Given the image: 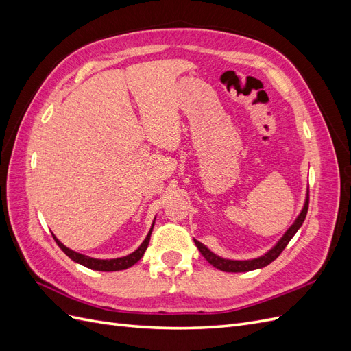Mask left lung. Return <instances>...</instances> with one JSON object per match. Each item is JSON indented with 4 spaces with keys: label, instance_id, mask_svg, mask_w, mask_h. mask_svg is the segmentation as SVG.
I'll list each match as a JSON object with an SVG mask.
<instances>
[{
    "label": "left lung",
    "instance_id": "obj_1",
    "mask_svg": "<svg viewBox=\"0 0 351 351\" xmlns=\"http://www.w3.org/2000/svg\"><path fill=\"white\" fill-rule=\"evenodd\" d=\"M307 208H309V187H307L306 199H304V204H303L300 214L297 215V218L294 219L293 224L289 227V230L284 232L282 237L277 243H275L267 253H263L262 256H258V258L244 259V261L227 259V258L218 256L217 253H214L210 249H208L205 244H202L197 240H195V244H196V247L199 249V252L202 253V256H204L212 265V267H215L219 271H224V272H247V271H253V269H261V268L267 267V265H269L271 262L277 259L280 256V253L285 249L287 244H289V241L294 237L295 232L299 231V228L302 227L303 221L306 218Z\"/></svg>",
    "mask_w": 351,
    "mask_h": 351
}]
</instances>
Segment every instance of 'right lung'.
I'll return each mask as SVG.
<instances>
[{"mask_svg":"<svg viewBox=\"0 0 351 351\" xmlns=\"http://www.w3.org/2000/svg\"><path fill=\"white\" fill-rule=\"evenodd\" d=\"M154 224H155V218H154V222H152V227H151L149 232H147V236L145 237V240L142 241V244H141L139 247H137L134 252H132L130 254H127V256L115 258V259H97V258L86 256V254H82L79 252H74V250L69 249L54 234H52V236H54V239H56L57 244L60 246V249L64 252L71 261H74L76 263H80V265H83V267H86V268L93 269V271L112 272V271H123V269L130 268V267H133L136 262H139L142 259V256H143L146 249H147V244H149L151 234H152V230H154Z\"/></svg>","mask_w":351,"mask_h":351,"instance_id":"1","label":"right lung"}]
</instances>
